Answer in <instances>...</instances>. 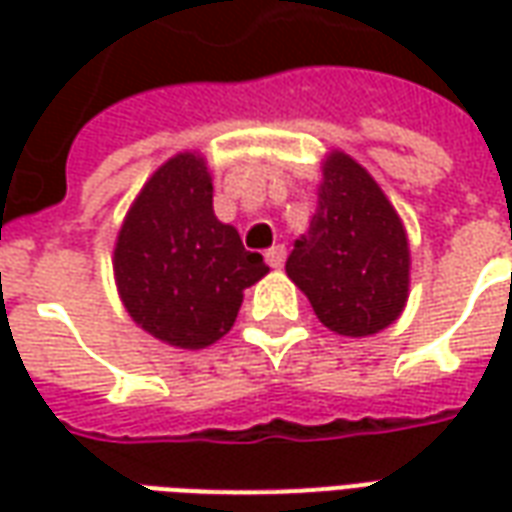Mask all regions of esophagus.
<instances>
[{
  "label": "esophagus",
  "instance_id": "34e87169",
  "mask_svg": "<svg viewBox=\"0 0 512 512\" xmlns=\"http://www.w3.org/2000/svg\"><path fill=\"white\" fill-rule=\"evenodd\" d=\"M266 263L271 268H282V263H285V246L277 244V246H271L266 252Z\"/></svg>",
  "mask_w": 512,
  "mask_h": 512
}]
</instances>
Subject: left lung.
Returning a JSON list of instances; mask_svg holds the SVG:
<instances>
[{"mask_svg":"<svg viewBox=\"0 0 512 512\" xmlns=\"http://www.w3.org/2000/svg\"><path fill=\"white\" fill-rule=\"evenodd\" d=\"M288 277L323 326L345 337L386 329L408 296L406 230L384 191L345 153L323 164L318 211L293 244Z\"/></svg>","mask_w":512,"mask_h":512,"instance_id":"1","label":"left lung"}]
</instances>
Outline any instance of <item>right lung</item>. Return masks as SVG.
Segmentation results:
<instances>
[{
	"label": "right lung",
	"instance_id": "1",
	"mask_svg": "<svg viewBox=\"0 0 512 512\" xmlns=\"http://www.w3.org/2000/svg\"><path fill=\"white\" fill-rule=\"evenodd\" d=\"M268 266L213 216L205 161L169 158L131 205L115 246L126 310L145 332L175 348H205L230 332L244 290Z\"/></svg>",
	"mask_w": 512,
	"mask_h": 512
}]
</instances>
